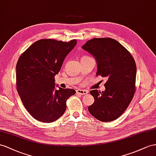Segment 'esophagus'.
Here are the masks:
<instances>
[{"instance_id":"obj_1","label":"esophagus","mask_w":156,"mask_h":156,"mask_svg":"<svg viewBox=\"0 0 156 156\" xmlns=\"http://www.w3.org/2000/svg\"><path fill=\"white\" fill-rule=\"evenodd\" d=\"M76 94H80V95H85L87 94V91L86 90H80L78 89L76 90Z\"/></svg>"}]
</instances>
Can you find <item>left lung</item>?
Listing matches in <instances>:
<instances>
[{
  "label": "left lung",
  "instance_id": "left-lung-1",
  "mask_svg": "<svg viewBox=\"0 0 156 156\" xmlns=\"http://www.w3.org/2000/svg\"><path fill=\"white\" fill-rule=\"evenodd\" d=\"M82 48L96 60L97 76L107 78L105 91H90L94 103L88 107L89 112L100 121H114L125 112L135 93L134 59L125 47L112 38L90 39Z\"/></svg>",
  "mask_w": 156,
  "mask_h": 156
}]
</instances>
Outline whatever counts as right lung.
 I'll return each instance as SVG.
<instances>
[{
	"label": "right lung",
	"mask_w": 156,
	"mask_h": 156,
	"mask_svg": "<svg viewBox=\"0 0 156 156\" xmlns=\"http://www.w3.org/2000/svg\"><path fill=\"white\" fill-rule=\"evenodd\" d=\"M76 43V39H40L18 59L17 91L27 111L39 121L52 122L59 119L65 112L66 100L76 93L73 89L56 90L55 76Z\"/></svg>",
	"instance_id": "add662e5"
}]
</instances>
